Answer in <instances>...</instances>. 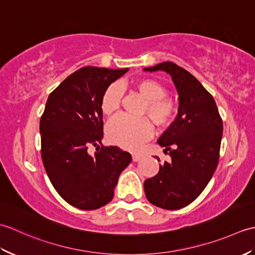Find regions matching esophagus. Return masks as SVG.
Here are the masks:
<instances>
[{"instance_id":"1","label":"esophagus","mask_w":255,"mask_h":255,"mask_svg":"<svg viewBox=\"0 0 255 255\" xmlns=\"http://www.w3.org/2000/svg\"><path fill=\"white\" fill-rule=\"evenodd\" d=\"M141 158H142L141 154H138V153H133V154H132V161H133V162H137V161H139Z\"/></svg>"}]
</instances>
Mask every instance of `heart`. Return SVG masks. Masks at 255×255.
<instances>
[{
  "label": "heart",
  "instance_id": "heart-1",
  "mask_svg": "<svg viewBox=\"0 0 255 255\" xmlns=\"http://www.w3.org/2000/svg\"><path fill=\"white\" fill-rule=\"evenodd\" d=\"M133 89L145 100L142 107L143 115H148L158 127L169 125L175 114V105L165 97L164 85L153 79H142L133 83ZM123 102V90L117 83L111 84L103 93L102 112L107 116L119 111ZM153 133L152 126L147 118H133L118 115L108 123L106 134L110 142L126 150H138L148 141Z\"/></svg>",
  "mask_w": 255,
  "mask_h": 255
}]
</instances>
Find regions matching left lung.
Listing matches in <instances>:
<instances>
[{
  "label": "left lung",
  "instance_id": "1",
  "mask_svg": "<svg viewBox=\"0 0 255 255\" xmlns=\"http://www.w3.org/2000/svg\"><path fill=\"white\" fill-rule=\"evenodd\" d=\"M143 70L169 73L178 93L177 117L158 140L164 152L169 151L171 162H164L158 174L144 181V193L156 207L180 209L194 202L214 175L223 119L213 95L185 69L165 61Z\"/></svg>",
  "mask_w": 255,
  "mask_h": 255
}]
</instances>
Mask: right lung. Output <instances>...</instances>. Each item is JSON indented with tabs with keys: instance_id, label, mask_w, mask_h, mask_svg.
Instances as JSON below:
<instances>
[{
	"instance_id": "add662e5",
	"label": "right lung",
	"mask_w": 255,
	"mask_h": 255,
	"mask_svg": "<svg viewBox=\"0 0 255 255\" xmlns=\"http://www.w3.org/2000/svg\"><path fill=\"white\" fill-rule=\"evenodd\" d=\"M127 71L81 68L47 100L40 118L42 162L58 194L77 208L94 210L110 203L119 175L131 162L127 151L102 144L103 93Z\"/></svg>"
}]
</instances>
